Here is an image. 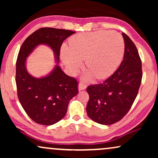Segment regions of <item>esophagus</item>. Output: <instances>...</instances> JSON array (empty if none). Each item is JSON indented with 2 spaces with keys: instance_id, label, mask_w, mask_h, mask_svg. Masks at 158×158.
Instances as JSON below:
<instances>
[{
  "instance_id": "esophagus-1",
  "label": "esophagus",
  "mask_w": 158,
  "mask_h": 158,
  "mask_svg": "<svg viewBox=\"0 0 158 158\" xmlns=\"http://www.w3.org/2000/svg\"><path fill=\"white\" fill-rule=\"evenodd\" d=\"M86 87V85L84 83H80L78 84V90H85Z\"/></svg>"
}]
</instances>
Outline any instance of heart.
Listing matches in <instances>:
<instances>
[{"label": "heart", "instance_id": "1", "mask_svg": "<svg viewBox=\"0 0 158 158\" xmlns=\"http://www.w3.org/2000/svg\"><path fill=\"white\" fill-rule=\"evenodd\" d=\"M124 53V42L116 31H97L77 34L61 49V59L69 70L76 72L85 59L89 73L98 80L107 78L118 68Z\"/></svg>", "mask_w": 158, "mask_h": 158}]
</instances>
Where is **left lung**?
<instances>
[{
  "label": "left lung",
  "instance_id": "8db88e82",
  "mask_svg": "<svg viewBox=\"0 0 158 158\" xmlns=\"http://www.w3.org/2000/svg\"><path fill=\"white\" fill-rule=\"evenodd\" d=\"M123 61L117 70L101 84L87 88L86 111L93 121L103 125L118 122L129 111L141 84L142 62L135 44L126 34Z\"/></svg>",
  "mask_w": 158,
  "mask_h": 158
}]
</instances>
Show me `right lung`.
<instances>
[{
	"label": "right lung",
	"mask_w": 158,
	"mask_h": 158,
	"mask_svg": "<svg viewBox=\"0 0 158 158\" xmlns=\"http://www.w3.org/2000/svg\"><path fill=\"white\" fill-rule=\"evenodd\" d=\"M75 31L41 28L26 39L16 61V83L19 100L27 115L42 125H52L65 116L69 101L78 94L77 82L55 64L49 74L32 76L27 69V59L39 45L52 49L56 63L60 62V47L64 40Z\"/></svg>",
	"instance_id": "right-lung-1"
}]
</instances>
